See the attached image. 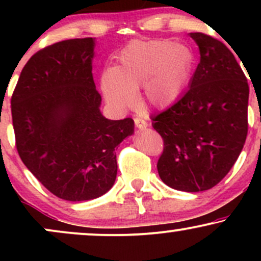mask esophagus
<instances>
[{"label": "esophagus", "mask_w": 261, "mask_h": 261, "mask_svg": "<svg viewBox=\"0 0 261 261\" xmlns=\"http://www.w3.org/2000/svg\"><path fill=\"white\" fill-rule=\"evenodd\" d=\"M135 125H136V127L140 128V130H145V128L148 126L147 121L143 120V119L141 118H135Z\"/></svg>", "instance_id": "esophagus-1"}]
</instances>
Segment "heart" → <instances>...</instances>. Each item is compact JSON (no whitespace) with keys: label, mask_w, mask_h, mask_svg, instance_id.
Returning a JSON list of instances; mask_svg holds the SVG:
<instances>
[{"label":"heart","mask_w":261,"mask_h":261,"mask_svg":"<svg viewBox=\"0 0 261 261\" xmlns=\"http://www.w3.org/2000/svg\"><path fill=\"white\" fill-rule=\"evenodd\" d=\"M194 70V55L170 40L136 41L119 55L118 67L106 68L100 88L110 107L128 109L136 103L137 89L149 107L168 109L180 100Z\"/></svg>","instance_id":"obj_1"}]
</instances>
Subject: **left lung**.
Listing matches in <instances>:
<instances>
[{"mask_svg": "<svg viewBox=\"0 0 261 261\" xmlns=\"http://www.w3.org/2000/svg\"><path fill=\"white\" fill-rule=\"evenodd\" d=\"M200 62L188 92L152 118L163 139L157 163L162 181L197 193L217 185L241 154L248 134L247 77L232 51L217 39L190 33Z\"/></svg>", "mask_w": 261, "mask_h": 261, "instance_id": "8db88e82", "label": "left lung"}]
</instances>
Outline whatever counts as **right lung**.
<instances>
[{
    "mask_svg": "<svg viewBox=\"0 0 261 261\" xmlns=\"http://www.w3.org/2000/svg\"><path fill=\"white\" fill-rule=\"evenodd\" d=\"M94 39H70L29 59L11 99L20 160L50 193L86 201L110 190L115 149L134 134V120H109L92 74Z\"/></svg>",
    "mask_w": 261,
    "mask_h": 261,
    "instance_id": "right-lung-1",
    "label": "right lung"
}]
</instances>
